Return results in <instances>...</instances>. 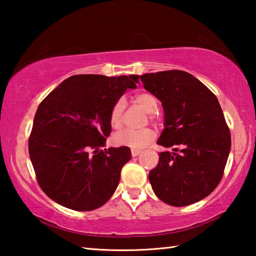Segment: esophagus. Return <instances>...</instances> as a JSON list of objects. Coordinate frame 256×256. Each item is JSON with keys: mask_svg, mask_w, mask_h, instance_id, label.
<instances>
[{"mask_svg": "<svg viewBox=\"0 0 256 256\" xmlns=\"http://www.w3.org/2000/svg\"><path fill=\"white\" fill-rule=\"evenodd\" d=\"M131 152H132L133 157H136V156H138V154H141V150H134V149H132Z\"/></svg>", "mask_w": 256, "mask_h": 256, "instance_id": "1", "label": "esophagus"}]
</instances>
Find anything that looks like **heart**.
<instances>
[{"mask_svg": "<svg viewBox=\"0 0 256 256\" xmlns=\"http://www.w3.org/2000/svg\"><path fill=\"white\" fill-rule=\"evenodd\" d=\"M134 102L138 104L142 110L148 114L157 112L158 110V99L154 94L148 92H142L134 97ZM125 107V102L123 99H118L112 107L110 114V122L112 128H118L122 124V115ZM151 118H154L151 115ZM156 136L154 132L151 128L144 130H123L112 136V144L118 146H126L130 149L140 150L149 144Z\"/></svg>", "mask_w": 256, "mask_h": 256, "instance_id": "obj_1", "label": "heart"}]
</instances>
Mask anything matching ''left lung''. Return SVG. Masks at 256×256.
Masks as SVG:
<instances>
[{
  "instance_id": "obj_1",
  "label": "left lung",
  "mask_w": 256,
  "mask_h": 256,
  "mask_svg": "<svg viewBox=\"0 0 256 256\" xmlns=\"http://www.w3.org/2000/svg\"><path fill=\"white\" fill-rule=\"evenodd\" d=\"M138 79L164 108V128L157 144L174 150L160 152L149 172L154 194L172 206L201 201L222 180L230 152V132L218 99L185 71L146 73Z\"/></svg>"
}]
</instances>
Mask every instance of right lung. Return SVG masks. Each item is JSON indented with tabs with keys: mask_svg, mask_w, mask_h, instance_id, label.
Masks as SVG:
<instances>
[{
	"mask_svg": "<svg viewBox=\"0 0 256 256\" xmlns=\"http://www.w3.org/2000/svg\"><path fill=\"white\" fill-rule=\"evenodd\" d=\"M138 81L134 74L72 76L40 102L29 156L38 184L52 200L90 211L112 198L132 154L126 146L100 148L112 131V107L125 90L136 89Z\"/></svg>",
	"mask_w": 256,
	"mask_h": 256,
	"instance_id": "1",
	"label": "right lung"
}]
</instances>
